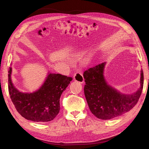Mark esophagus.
Here are the masks:
<instances>
[{"instance_id":"esophagus-1","label":"esophagus","mask_w":149,"mask_h":149,"mask_svg":"<svg viewBox=\"0 0 149 149\" xmlns=\"http://www.w3.org/2000/svg\"><path fill=\"white\" fill-rule=\"evenodd\" d=\"M73 77H74V79L76 81H78L81 83H84L83 76L81 73H79V72H76V73H75Z\"/></svg>"}]
</instances>
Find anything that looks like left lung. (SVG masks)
<instances>
[{"label":"left lung","instance_id":"8db88e82","mask_svg":"<svg viewBox=\"0 0 149 149\" xmlns=\"http://www.w3.org/2000/svg\"><path fill=\"white\" fill-rule=\"evenodd\" d=\"M105 65L102 63L84 72V92L92 113L99 119L107 120L126 113L136 105L142 91L143 73L142 70L140 88L132 94L125 95L106 83L103 76Z\"/></svg>","mask_w":149,"mask_h":149}]
</instances>
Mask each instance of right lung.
Wrapping results in <instances>:
<instances>
[{"label":"right lung","instance_id":"1","mask_svg":"<svg viewBox=\"0 0 149 149\" xmlns=\"http://www.w3.org/2000/svg\"><path fill=\"white\" fill-rule=\"evenodd\" d=\"M12 68L8 74V92L18 112L24 118L34 122H48L59 113L60 99L73 79L60 74H49L42 86L33 93H21L13 86Z\"/></svg>","mask_w":149,"mask_h":149}]
</instances>
